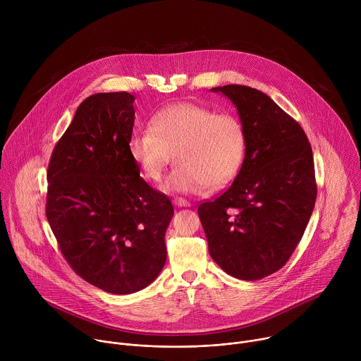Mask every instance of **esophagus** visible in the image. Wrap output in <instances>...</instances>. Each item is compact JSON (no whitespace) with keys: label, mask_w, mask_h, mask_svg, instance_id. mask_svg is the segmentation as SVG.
<instances>
[{"label":"esophagus","mask_w":361,"mask_h":361,"mask_svg":"<svg viewBox=\"0 0 361 361\" xmlns=\"http://www.w3.org/2000/svg\"><path fill=\"white\" fill-rule=\"evenodd\" d=\"M173 202H174L176 205H178V207H188V205H190V201H187V200L183 198V197H174Z\"/></svg>","instance_id":"34e87169"}]
</instances>
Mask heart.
<instances>
[{"label": "heart", "instance_id": "heart-1", "mask_svg": "<svg viewBox=\"0 0 361 361\" xmlns=\"http://www.w3.org/2000/svg\"><path fill=\"white\" fill-rule=\"evenodd\" d=\"M173 152L177 166L166 180V191L201 192L221 188L240 171L245 154L241 121L195 102H176L159 110L149 127L128 140V154L141 176L159 183Z\"/></svg>", "mask_w": 361, "mask_h": 361}]
</instances>
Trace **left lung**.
<instances>
[{"label": "left lung", "mask_w": 361, "mask_h": 361, "mask_svg": "<svg viewBox=\"0 0 361 361\" xmlns=\"http://www.w3.org/2000/svg\"><path fill=\"white\" fill-rule=\"evenodd\" d=\"M237 107L245 156L233 184L198 205L212 259L230 276L260 280L298 245L317 198L313 149L301 126L263 91L216 87Z\"/></svg>", "instance_id": "left-lung-1"}]
</instances>
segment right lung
<instances>
[{
  "label": "right lung",
  "mask_w": 361,
  "mask_h": 361,
  "mask_svg": "<svg viewBox=\"0 0 361 361\" xmlns=\"http://www.w3.org/2000/svg\"><path fill=\"white\" fill-rule=\"evenodd\" d=\"M134 97L85 98L47 170L45 216L61 254L87 283L113 294L142 290L166 264L170 198L149 187L128 154Z\"/></svg>",
  "instance_id": "add662e5"
}]
</instances>
